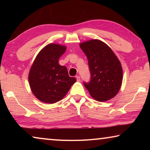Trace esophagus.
Instances as JSON below:
<instances>
[{
    "mask_svg": "<svg viewBox=\"0 0 150 150\" xmlns=\"http://www.w3.org/2000/svg\"><path fill=\"white\" fill-rule=\"evenodd\" d=\"M76 78L77 81H79V82L81 81V78H80L79 76H76Z\"/></svg>",
    "mask_w": 150,
    "mask_h": 150,
    "instance_id": "1",
    "label": "esophagus"
}]
</instances>
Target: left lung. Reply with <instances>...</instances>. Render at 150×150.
<instances>
[{
	"label": "left lung",
	"mask_w": 150,
	"mask_h": 150,
	"mask_svg": "<svg viewBox=\"0 0 150 150\" xmlns=\"http://www.w3.org/2000/svg\"><path fill=\"white\" fill-rule=\"evenodd\" d=\"M88 59L91 81L84 83L90 96L98 102L113 98L120 91L123 69L120 60L112 49L99 40H91L80 44Z\"/></svg>",
	"instance_id": "left-lung-1"
}]
</instances>
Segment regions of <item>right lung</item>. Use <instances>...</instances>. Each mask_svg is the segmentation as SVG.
I'll list each match as a JSON object with an SVG mask.
<instances>
[{
  "mask_svg": "<svg viewBox=\"0 0 150 150\" xmlns=\"http://www.w3.org/2000/svg\"><path fill=\"white\" fill-rule=\"evenodd\" d=\"M66 46L50 44L38 53L30 67L28 83L33 95L40 101L54 104L65 97L76 79L68 75L65 66L59 63Z\"/></svg>",
  "mask_w": 150,
  "mask_h": 150,
  "instance_id": "1",
  "label": "right lung"
}]
</instances>
